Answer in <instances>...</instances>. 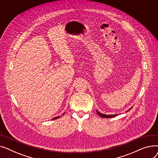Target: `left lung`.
<instances>
[{
    "label": "left lung",
    "mask_w": 158,
    "mask_h": 158,
    "mask_svg": "<svg viewBox=\"0 0 158 158\" xmlns=\"http://www.w3.org/2000/svg\"><path fill=\"white\" fill-rule=\"evenodd\" d=\"M132 108V107H131ZM131 108H130L129 110H129H131ZM97 114L99 115V116H101V117H102V118H112V117H116V116H117L118 114H102V113H100V112H98L97 111Z\"/></svg>",
    "instance_id": "obj_1"
}]
</instances>
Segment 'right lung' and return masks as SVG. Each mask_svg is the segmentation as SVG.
I'll use <instances>...</instances> for the list:
<instances>
[{"instance_id":"right-lung-1","label":"right lung","mask_w":158,"mask_h":158,"mask_svg":"<svg viewBox=\"0 0 158 158\" xmlns=\"http://www.w3.org/2000/svg\"><path fill=\"white\" fill-rule=\"evenodd\" d=\"M63 114H64V113H63ZM60 118V117H55V118H52V119H53V120H54V119H57V118Z\"/></svg>"}]
</instances>
